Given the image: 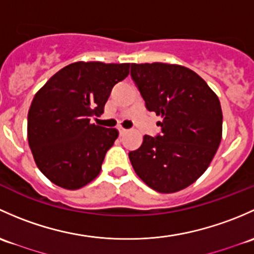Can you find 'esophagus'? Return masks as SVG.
<instances>
[{
    "label": "esophagus",
    "mask_w": 254,
    "mask_h": 254,
    "mask_svg": "<svg viewBox=\"0 0 254 254\" xmlns=\"http://www.w3.org/2000/svg\"><path fill=\"white\" fill-rule=\"evenodd\" d=\"M119 132H120V134H121V135H124L125 133L127 132V129H126V128H124V127H121V126H120V127H119Z\"/></svg>",
    "instance_id": "obj_1"
}]
</instances>
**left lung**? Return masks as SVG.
Masks as SVG:
<instances>
[{
	"instance_id": "1",
	"label": "left lung",
	"mask_w": 254,
	"mask_h": 254,
	"mask_svg": "<svg viewBox=\"0 0 254 254\" xmlns=\"http://www.w3.org/2000/svg\"><path fill=\"white\" fill-rule=\"evenodd\" d=\"M130 75L145 108L161 116L160 134L144 135L130 164L139 179L160 193L197 181L213 160L223 135L219 98L205 80L180 64H132Z\"/></svg>"
}]
</instances>
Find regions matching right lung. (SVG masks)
Returning a JSON list of instances; mask_svg holds the SVG:
<instances>
[{
	"mask_svg": "<svg viewBox=\"0 0 254 254\" xmlns=\"http://www.w3.org/2000/svg\"><path fill=\"white\" fill-rule=\"evenodd\" d=\"M129 64L74 62L60 69L35 94L28 112V142L36 166L52 182L78 190L93 181L116 128L90 124L100 116Z\"/></svg>",
	"mask_w": 254,
	"mask_h": 254,
	"instance_id": "1",
	"label": "right lung"
}]
</instances>
